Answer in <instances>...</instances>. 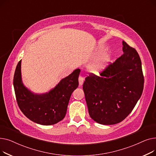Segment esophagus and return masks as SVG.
Segmentation results:
<instances>
[{
  "label": "esophagus",
  "mask_w": 156,
  "mask_h": 156,
  "mask_svg": "<svg viewBox=\"0 0 156 156\" xmlns=\"http://www.w3.org/2000/svg\"><path fill=\"white\" fill-rule=\"evenodd\" d=\"M78 81H79V84H80V85H82L83 83V82H84V79H83V78L82 76H80L79 78H78Z\"/></svg>",
  "instance_id": "esophagus-1"
}]
</instances>
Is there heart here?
I'll return each mask as SVG.
<instances>
[{"label":"heart","mask_w":156,"mask_h":156,"mask_svg":"<svg viewBox=\"0 0 156 156\" xmlns=\"http://www.w3.org/2000/svg\"><path fill=\"white\" fill-rule=\"evenodd\" d=\"M109 55H103L100 59V60L98 61L97 64L92 69V71L95 73H98L101 72L105 68V65L107 64L108 62L109 61Z\"/></svg>","instance_id":"heart-1"}]
</instances>
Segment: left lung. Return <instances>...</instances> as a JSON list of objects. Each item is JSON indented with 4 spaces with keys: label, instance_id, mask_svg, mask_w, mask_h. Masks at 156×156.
<instances>
[{
    "label": "left lung",
    "instance_id": "left-lung-1",
    "mask_svg": "<svg viewBox=\"0 0 156 156\" xmlns=\"http://www.w3.org/2000/svg\"><path fill=\"white\" fill-rule=\"evenodd\" d=\"M124 54L110 64L101 76L90 74L83 89L90 118L110 125L124 120L142 95L144 78L138 52L122 41Z\"/></svg>",
    "mask_w": 156,
    "mask_h": 156
}]
</instances>
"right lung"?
Segmentation results:
<instances>
[{
	"mask_svg": "<svg viewBox=\"0 0 156 156\" xmlns=\"http://www.w3.org/2000/svg\"><path fill=\"white\" fill-rule=\"evenodd\" d=\"M21 60L16 66L13 85L18 104L22 112L37 124H56L65 117L73 92L78 86L80 69L62 79L48 92L38 94L28 90L23 83L21 71Z\"/></svg>",
	"mask_w": 156,
	"mask_h": 156,
	"instance_id": "obj_1",
	"label": "right lung"
}]
</instances>
